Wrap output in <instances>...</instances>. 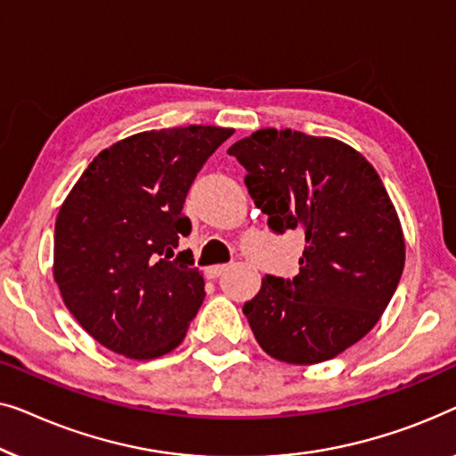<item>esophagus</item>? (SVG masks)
<instances>
[{
    "instance_id": "obj_1",
    "label": "esophagus",
    "mask_w": 456,
    "mask_h": 456,
    "mask_svg": "<svg viewBox=\"0 0 456 456\" xmlns=\"http://www.w3.org/2000/svg\"><path fill=\"white\" fill-rule=\"evenodd\" d=\"M227 268H229L227 265H215V266H208V268H207V277H208V279H216V277H221V274L225 273Z\"/></svg>"
}]
</instances>
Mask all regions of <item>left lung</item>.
I'll return each instance as SVG.
<instances>
[{
	"label": "left lung",
	"instance_id": "left-lung-1",
	"mask_svg": "<svg viewBox=\"0 0 456 456\" xmlns=\"http://www.w3.org/2000/svg\"><path fill=\"white\" fill-rule=\"evenodd\" d=\"M227 152L271 229L305 237L297 277H265L243 304L249 329L279 362H329L374 329L399 285L395 204L368 159L337 138L262 127Z\"/></svg>",
	"mask_w": 456,
	"mask_h": 456
}]
</instances>
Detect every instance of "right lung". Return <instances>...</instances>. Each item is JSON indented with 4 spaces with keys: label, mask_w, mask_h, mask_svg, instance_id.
I'll list each match as a JSON object with an SVG mask.
<instances>
[{
    "label": "right lung",
    "mask_w": 456,
    "mask_h": 456,
    "mask_svg": "<svg viewBox=\"0 0 456 456\" xmlns=\"http://www.w3.org/2000/svg\"><path fill=\"white\" fill-rule=\"evenodd\" d=\"M233 134L185 126L140 132L101 151L55 221L53 279L78 324L113 354L155 359L183 341L204 299L182 213L196 173Z\"/></svg>",
    "instance_id": "add662e5"
}]
</instances>
